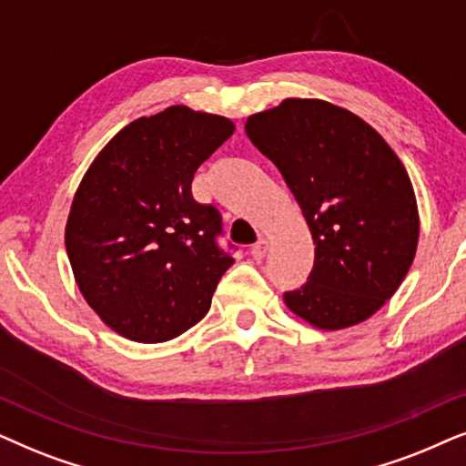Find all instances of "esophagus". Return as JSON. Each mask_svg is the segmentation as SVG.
I'll list each match as a JSON object with an SVG mask.
<instances>
[{
  "instance_id": "34e87169",
  "label": "esophagus",
  "mask_w": 466,
  "mask_h": 466,
  "mask_svg": "<svg viewBox=\"0 0 466 466\" xmlns=\"http://www.w3.org/2000/svg\"><path fill=\"white\" fill-rule=\"evenodd\" d=\"M266 251H268V240L266 238H259L258 243L251 247V256L256 259H262L266 256Z\"/></svg>"
}]
</instances>
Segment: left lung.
I'll return each mask as SVG.
<instances>
[{
	"instance_id": "8db88e82",
	"label": "left lung",
	"mask_w": 466,
	"mask_h": 466,
	"mask_svg": "<svg viewBox=\"0 0 466 466\" xmlns=\"http://www.w3.org/2000/svg\"><path fill=\"white\" fill-rule=\"evenodd\" d=\"M245 132L283 175L313 237V270L285 305L326 330L370 318L418 247L405 166L369 123L324 99H285L251 115Z\"/></svg>"
}]
</instances>
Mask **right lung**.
<instances>
[{
  "label": "right lung",
  "mask_w": 466,
  "mask_h": 466,
  "mask_svg": "<svg viewBox=\"0 0 466 466\" xmlns=\"http://www.w3.org/2000/svg\"><path fill=\"white\" fill-rule=\"evenodd\" d=\"M219 115L170 106L123 127L74 196L66 249L85 300L104 324L138 343L189 330L210 309L229 266L221 213L191 181L229 136Z\"/></svg>",
  "instance_id": "1"
}]
</instances>
